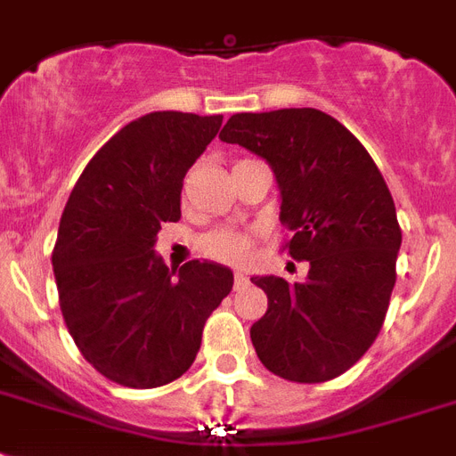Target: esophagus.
Segmentation results:
<instances>
[{
    "label": "esophagus",
    "instance_id": "obj_1",
    "mask_svg": "<svg viewBox=\"0 0 456 456\" xmlns=\"http://www.w3.org/2000/svg\"><path fill=\"white\" fill-rule=\"evenodd\" d=\"M248 281V277L243 274V272H234V289H239V286H243Z\"/></svg>",
    "mask_w": 456,
    "mask_h": 456
}]
</instances>
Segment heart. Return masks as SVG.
<instances>
[{
  "instance_id": "b5f03b06",
  "label": "heart",
  "mask_w": 456,
  "mask_h": 456,
  "mask_svg": "<svg viewBox=\"0 0 456 456\" xmlns=\"http://www.w3.org/2000/svg\"><path fill=\"white\" fill-rule=\"evenodd\" d=\"M200 250H203V256L220 260V263L239 265L248 257L250 236L236 232V229H222V232L208 234L200 241Z\"/></svg>"
}]
</instances>
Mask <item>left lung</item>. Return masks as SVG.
<instances>
[{"label": "left lung", "instance_id": "1", "mask_svg": "<svg viewBox=\"0 0 456 456\" xmlns=\"http://www.w3.org/2000/svg\"><path fill=\"white\" fill-rule=\"evenodd\" d=\"M220 139L272 165L291 232L284 248L310 263L303 284L250 279L267 293L250 326L257 357L286 381H331L371 347L395 286L403 232L386 179L353 132L317 109L236 113Z\"/></svg>", "mask_w": 456, "mask_h": 456}]
</instances>
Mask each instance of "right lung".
Masks as SVG:
<instances>
[{
    "instance_id": "right-lung-1",
    "label": "right lung",
    "mask_w": 456,
    "mask_h": 456,
    "mask_svg": "<svg viewBox=\"0 0 456 456\" xmlns=\"http://www.w3.org/2000/svg\"><path fill=\"white\" fill-rule=\"evenodd\" d=\"M222 116L156 110L96 151L70 191L52 253L59 305L82 357L109 381L158 388L191 367L210 312L234 274L191 260L175 272L156 256L163 222L182 217L186 170Z\"/></svg>"
}]
</instances>
